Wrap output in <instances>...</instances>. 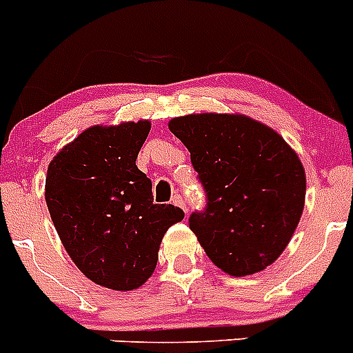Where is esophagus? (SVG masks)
Returning a JSON list of instances; mask_svg holds the SVG:
<instances>
[{"mask_svg":"<svg viewBox=\"0 0 353 353\" xmlns=\"http://www.w3.org/2000/svg\"><path fill=\"white\" fill-rule=\"evenodd\" d=\"M172 203H174V205L181 207V209H183L184 212H186V210H188V207H186V202H184V199H183V196H181V195H177V193H176V195L172 196Z\"/></svg>","mask_w":353,"mask_h":353,"instance_id":"obj_1","label":"esophagus"}]
</instances>
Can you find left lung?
Wrapping results in <instances>:
<instances>
[{
    "label": "left lung",
    "mask_w": 353,
    "mask_h": 353,
    "mask_svg": "<svg viewBox=\"0 0 353 353\" xmlns=\"http://www.w3.org/2000/svg\"><path fill=\"white\" fill-rule=\"evenodd\" d=\"M169 128L192 154L207 193L190 228L210 261L233 276L272 265L305 207L306 177L296 151L245 114H186Z\"/></svg>",
    "instance_id": "left-lung-1"
}]
</instances>
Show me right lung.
Segmentation results:
<instances>
[{
	"mask_svg": "<svg viewBox=\"0 0 353 353\" xmlns=\"http://www.w3.org/2000/svg\"><path fill=\"white\" fill-rule=\"evenodd\" d=\"M148 120L94 125L50 161L45 200L62 245L87 279L113 291L143 285L157 268L167 230L184 212L153 203L136 165Z\"/></svg>",
	"mask_w": 353,
	"mask_h": 353,
	"instance_id": "1",
	"label": "right lung"
}]
</instances>
